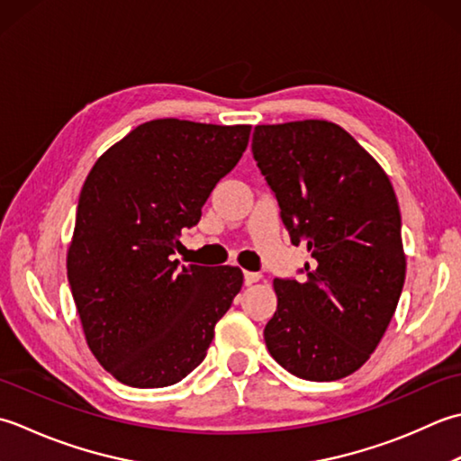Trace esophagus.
<instances>
[{
	"instance_id": "1",
	"label": "esophagus",
	"mask_w": 461,
	"mask_h": 461,
	"mask_svg": "<svg viewBox=\"0 0 461 461\" xmlns=\"http://www.w3.org/2000/svg\"><path fill=\"white\" fill-rule=\"evenodd\" d=\"M260 278H262L260 272H250V270L244 272V283H247V285H255V283H258Z\"/></svg>"
}]
</instances>
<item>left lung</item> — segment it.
Returning <instances> with one entry per match:
<instances>
[{
  "instance_id": "obj_1",
  "label": "left lung",
  "mask_w": 461,
  "mask_h": 461,
  "mask_svg": "<svg viewBox=\"0 0 461 461\" xmlns=\"http://www.w3.org/2000/svg\"><path fill=\"white\" fill-rule=\"evenodd\" d=\"M252 155L290 240L314 258L300 283L275 278L267 348L298 378H346L380 344L406 280L396 193L375 158L330 121L257 125Z\"/></svg>"
}]
</instances>
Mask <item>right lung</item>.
Returning a JSON list of instances; mask_svg holds the SVG:
<instances>
[{
    "instance_id": "1",
    "label": "right lung",
    "mask_w": 461,
    "mask_h": 461,
    "mask_svg": "<svg viewBox=\"0 0 461 461\" xmlns=\"http://www.w3.org/2000/svg\"><path fill=\"white\" fill-rule=\"evenodd\" d=\"M249 137L250 125L147 121L83 183L68 278L89 350L127 386L165 388L191 374L240 293L239 267L178 270L171 255Z\"/></svg>"
}]
</instances>
